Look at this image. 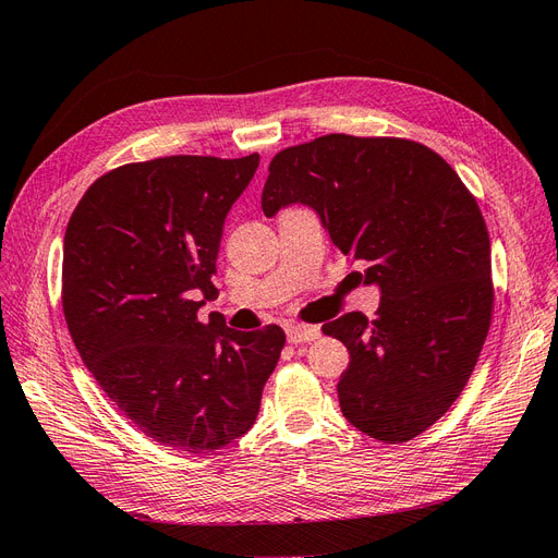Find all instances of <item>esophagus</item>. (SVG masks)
Listing matches in <instances>:
<instances>
[{
    "label": "esophagus",
    "instance_id": "34e87169",
    "mask_svg": "<svg viewBox=\"0 0 558 558\" xmlns=\"http://www.w3.org/2000/svg\"><path fill=\"white\" fill-rule=\"evenodd\" d=\"M320 335L318 326H302V324H289L286 326V337H289L291 344H302V342H312Z\"/></svg>",
    "mask_w": 558,
    "mask_h": 558
}]
</instances>
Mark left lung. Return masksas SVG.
<instances>
[{
	"label": "left lung",
	"mask_w": 558,
	"mask_h": 558,
	"mask_svg": "<svg viewBox=\"0 0 558 558\" xmlns=\"http://www.w3.org/2000/svg\"><path fill=\"white\" fill-rule=\"evenodd\" d=\"M272 218L312 207L332 244L379 286L377 318L349 312L324 332L349 349L337 384L353 428L396 445L430 428L461 396L492 326L486 223L447 160L396 137L326 134L269 162Z\"/></svg>",
	"instance_id": "left-lung-1"
}]
</instances>
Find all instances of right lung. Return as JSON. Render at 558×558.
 I'll use <instances>...</instances> for the list:
<instances>
[{"mask_svg":"<svg viewBox=\"0 0 558 558\" xmlns=\"http://www.w3.org/2000/svg\"><path fill=\"white\" fill-rule=\"evenodd\" d=\"M260 156H170L99 177L64 232L62 310L81 361L150 440L209 453L242 437L286 342L218 312L211 277L223 223ZM202 296V301L196 298Z\"/></svg>","mask_w":558,"mask_h":558,"instance_id":"add662e5","label":"right lung"}]
</instances>
